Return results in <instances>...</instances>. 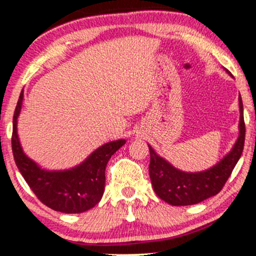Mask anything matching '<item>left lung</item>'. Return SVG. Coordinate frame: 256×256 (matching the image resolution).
Instances as JSON below:
<instances>
[{
    "mask_svg": "<svg viewBox=\"0 0 256 256\" xmlns=\"http://www.w3.org/2000/svg\"><path fill=\"white\" fill-rule=\"evenodd\" d=\"M240 137L232 150L212 169L202 172H184L175 169L166 160L156 156L153 148L148 146L150 154V181L156 196L160 199L171 206H192L216 196L222 190L242 156L244 140H246V124H244L243 102L240 94Z\"/></svg>",
    "mask_w": 256,
    "mask_h": 256,
    "instance_id": "1",
    "label": "left lung"
}]
</instances>
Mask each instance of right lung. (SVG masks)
I'll list each match as a JSON object with an SVG mask.
<instances>
[{"mask_svg":"<svg viewBox=\"0 0 256 256\" xmlns=\"http://www.w3.org/2000/svg\"><path fill=\"white\" fill-rule=\"evenodd\" d=\"M23 91L13 115L12 150L14 162L40 202L56 212L78 214L94 208L102 198L106 184V166L112 156L125 144V140L109 142L96 150L81 165L68 171L42 170L23 153L16 134Z\"/></svg>","mask_w":256,"mask_h":256,"instance_id":"right-lung-1","label":"right lung"}]
</instances>
